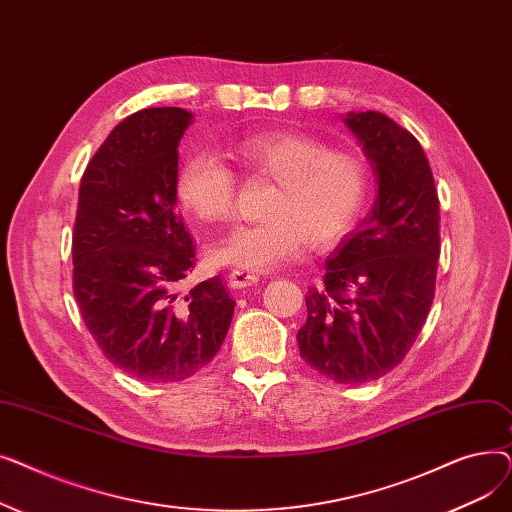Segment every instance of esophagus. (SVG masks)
<instances>
[{
  "label": "esophagus",
  "mask_w": 512,
  "mask_h": 512,
  "mask_svg": "<svg viewBox=\"0 0 512 512\" xmlns=\"http://www.w3.org/2000/svg\"><path fill=\"white\" fill-rule=\"evenodd\" d=\"M228 282L232 288H247V286H253L259 282V276L257 274H251L247 270H232L230 276H228Z\"/></svg>",
  "instance_id": "obj_1"
}]
</instances>
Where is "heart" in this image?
I'll use <instances>...</instances> for the list:
<instances>
[{
	"instance_id": "heart-1",
	"label": "heart",
	"mask_w": 512,
	"mask_h": 512,
	"mask_svg": "<svg viewBox=\"0 0 512 512\" xmlns=\"http://www.w3.org/2000/svg\"><path fill=\"white\" fill-rule=\"evenodd\" d=\"M251 176L272 180L267 220L240 226L209 253L218 265L274 270L303 255L307 245L328 249L353 232L369 195V168L361 153L330 147L311 134H249L234 147ZM176 195L203 222H228L236 209V174L211 151L184 159Z\"/></svg>"
}]
</instances>
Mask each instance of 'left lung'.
Masks as SVG:
<instances>
[{"label":"left lung","instance_id":"left-lung-1","mask_svg":"<svg viewBox=\"0 0 512 512\" xmlns=\"http://www.w3.org/2000/svg\"><path fill=\"white\" fill-rule=\"evenodd\" d=\"M342 122L363 147L378 197L326 261L321 288H309L297 340L317 373L336 384H365L405 359L432 307L440 201L409 130L380 112H348Z\"/></svg>","mask_w":512,"mask_h":512}]
</instances>
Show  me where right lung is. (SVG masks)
I'll return each instance as SVG.
<instances>
[{
  "mask_svg": "<svg viewBox=\"0 0 512 512\" xmlns=\"http://www.w3.org/2000/svg\"><path fill=\"white\" fill-rule=\"evenodd\" d=\"M193 114L149 107L122 120L80 180L74 297L103 355L132 378L168 384L205 367L234 301L220 276L180 297L195 245L176 213L178 145Z\"/></svg>",
  "mask_w": 512,
  "mask_h": 512,
  "instance_id": "right-lung-1",
  "label": "right lung"
}]
</instances>
